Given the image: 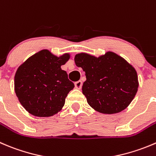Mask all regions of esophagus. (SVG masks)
<instances>
[{"mask_svg": "<svg viewBox=\"0 0 156 156\" xmlns=\"http://www.w3.org/2000/svg\"><path fill=\"white\" fill-rule=\"evenodd\" d=\"M75 88L77 89H81V87H82V81H78L75 83Z\"/></svg>", "mask_w": 156, "mask_h": 156, "instance_id": "esophagus-1", "label": "esophagus"}]
</instances>
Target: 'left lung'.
Masks as SVG:
<instances>
[{
    "label": "left lung",
    "instance_id": "obj_1",
    "mask_svg": "<svg viewBox=\"0 0 156 156\" xmlns=\"http://www.w3.org/2000/svg\"><path fill=\"white\" fill-rule=\"evenodd\" d=\"M75 62L85 72L82 93L98 112L113 114L125 110L138 90L137 72L132 65L113 52L95 57L78 53Z\"/></svg>",
    "mask_w": 156,
    "mask_h": 156
}]
</instances>
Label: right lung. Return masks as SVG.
I'll return each mask as SVG.
<instances>
[{
  "label": "right lung",
  "mask_w": 156,
  "mask_h": 156,
  "mask_svg": "<svg viewBox=\"0 0 156 156\" xmlns=\"http://www.w3.org/2000/svg\"><path fill=\"white\" fill-rule=\"evenodd\" d=\"M69 58V53L58 57L43 49L19 66L14 76L15 93L30 114L49 117L62 109L68 94L75 87L61 69Z\"/></svg>",
  "instance_id": "obj_1"
}]
</instances>
